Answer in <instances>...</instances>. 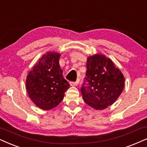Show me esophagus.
<instances>
[{
  "mask_svg": "<svg viewBox=\"0 0 147 147\" xmlns=\"http://www.w3.org/2000/svg\"><path fill=\"white\" fill-rule=\"evenodd\" d=\"M78 83H79V80L77 81H75V82H70V84L71 86H77V85H78Z\"/></svg>",
  "mask_w": 147,
  "mask_h": 147,
  "instance_id": "34e87169",
  "label": "esophagus"
}]
</instances>
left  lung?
<instances>
[{
    "instance_id": "obj_1",
    "label": "left lung",
    "mask_w": 147,
    "mask_h": 147,
    "mask_svg": "<svg viewBox=\"0 0 147 147\" xmlns=\"http://www.w3.org/2000/svg\"><path fill=\"white\" fill-rule=\"evenodd\" d=\"M86 77L81 89L87 105L96 110L112 105L123 92L125 78L105 55L87 57Z\"/></svg>"
}]
</instances>
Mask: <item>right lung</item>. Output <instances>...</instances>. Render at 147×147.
I'll list each match as a JSON object with an SVG mask.
<instances>
[{
	"label": "right lung",
	"instance_id": "add662e5",
	"mask_svg": "<svg viewBox=\"0 0 147 147\" xmlns=\"http://www.w3.org/2000/svg\"><path fill=\"white\" fill-rule=\"evenodd\" d=\"M60 54L49 51L33 66L26 78L27 92L31 100L42 110L57 107L70 84L63 77Z\"/></svg>",
	"mask_w": 147,
	"mask_h": 147
}]
</instances>
